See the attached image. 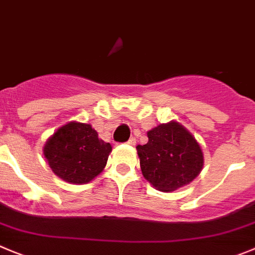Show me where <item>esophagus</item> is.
<instances>
[{"mask_svg":"<svg viewBox=\"0 0 255 255\" xmlns=\"http://www.w3.org/2000/svg\"><path fill=\"white\" fill-rule=\"evenodd\" d=\"M127 143L130 144V146H134V144H135V138H134V137H130V138L128 139Z\"/></svg>","mask_w":255,"mask_h":255,"instance_id":"1","label":"esophagus"}]
</instances>
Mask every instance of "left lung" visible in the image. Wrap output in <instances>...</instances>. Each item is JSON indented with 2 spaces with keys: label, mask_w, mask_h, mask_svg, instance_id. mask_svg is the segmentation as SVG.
I'll list each match as a JSON object with an SVG mask.
<instances>
[{
  "label": "left lung",
  "mask_w": 255,
  "mask_h": 255,
  "mask_svg": "<svg viewBox=\"0 0 255 255\" xmlns=\"http://www.w3.org/2000/svg\"><path fill=\"white\" fill-rule=\"evenodd\" d=\"M148 142L135 147L142 175L162 192H172L192 182L204 166L201 146L177 121L161 123L147 132Z\"/></svg>",
  "instance_id": "left-lung-1"
}]
</instances>
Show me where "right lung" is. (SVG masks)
Listing matches in <instances>:
<instances>
[{
  "label": "right lung",
  "instance_id": "1",
  "mask_svg": "<svg viewBox=\"0 0 255 255\" xmlns=\"http://www.w3.org/2000/svg\"><path fill=\"white\" fill-rule=\"evenodd\" d=\"M42 152L58 177L69 184L83 185L104 170L112 146L99 138L92 125L73 121L50 135Z\"/></svg>",
  "mask_w": 255,
  "mask_h": 255
}]
</instances>
